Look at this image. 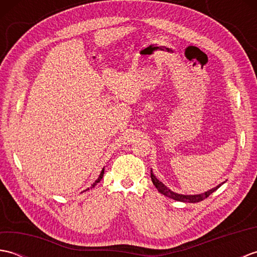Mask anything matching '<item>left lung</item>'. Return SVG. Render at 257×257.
Returning a JSON list of instances; mask_svg holds the SVG:
<instances>
[{"mask_svg":"<svg viewBox=\"0 0 257 257\" xmlns=\"http://www.w3.org/2000/svg\"><path fill=\"white\" fill-rule=\"evenodd\" d=\"M150 177H151V180H152V183L155 184V187L158 189V191H159V192H160L161 194L166 195V196H168V198L173 199V200H176V201H180V202H189V203H196V202L203 201V200L206 199L207 196H209L210 194H212L213 192H214V191H216L217 189H219L223 183H225V181H224L223 183H221V184H219V185H216L215 188H213V189H211V190H209V191H206V192H204V193L193 194V195H191V194H179V193L173 192V191H171L170 189H169V188L167 187V185H165L161 181H159V180L157 179V177L155 176V174L152 173V169H151V176H150Z\"/></svg>","mask_w":257,"mask_h":257,"instance_id":"1","label":"left lung"}]
</instances>
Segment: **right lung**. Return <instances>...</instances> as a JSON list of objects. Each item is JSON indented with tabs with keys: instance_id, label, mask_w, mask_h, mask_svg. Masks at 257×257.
I'll return each instance as SVG.
<instances>
[{
	"instance_id": "add662e5",
	"label": "right lung",
	"mask_w": 257,
	"mask_h": 257,
	"mask_svg": "<svg viewBox=\"0 0 257 257\" xmlns=\"http://www.w3.org/2000/svg\"><path fill=\"white\" fill-rule=\"evenodd\" d=\"M103 171H105V168H102V170H101V172H100V174H99V177H98V179L96 180V181L91 184L90 189L95 188V185H97V183H98V182H100V181H101V179H102V177H103ZM88 190H89V188H88V189H86V190H84L83 192H86V191H88Z\"/></svg>"
}]
</instances>
